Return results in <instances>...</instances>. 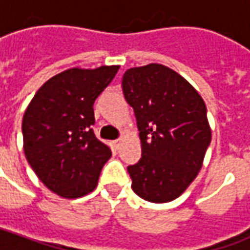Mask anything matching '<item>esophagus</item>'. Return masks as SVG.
Returning <instances> with one entry per match:
<instances>
[{
    "instance_id": "1",
    "label": "esophagus",
    "mask_w": 250,
    "mask_h": 250,
    "mask_svg": "<svg viewBox=\"0 0 250 250\" xmlns=\"http://www.w3.org/2000/svg\"><path fill=\"white\" fill-rule=\"evenodd\" d=\"M122 142H123V138H120V139H116V141L112 142V145H114L115 150H119L120 145H122Z\"/></svg>"
}]
</instances>
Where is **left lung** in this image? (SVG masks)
Returning <instances> with one entry per match:
<instances>
[{"label": "left lung", "mask_w": 250, "mask_h": 250, "mask_svg": "<svg viewBox=\"0 0 250 250\" xmlns=\"http://www.w3.org/2000/svg\"><path fill=\"white\" fill-rule=\"evenodd\" d=\"M122 87L142 143V158L127 167L131 188L148 202H170L198 175L211 141L204 99L162 64L127 69Z\"/></svg>", "instance_id": "8db88e82"}]
</instances>
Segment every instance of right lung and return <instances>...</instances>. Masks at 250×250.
Wrapping results in <instances>:
<instances>
[{"instance_id":"obj_1","label":"right lung","mask_w":250,"mask_h":250,"mask_svg":"<svg viewBox=\"0 0 250 250\" xmlns=\"http://www.w3.org/2000/svg\"><path fill=\"white\" fill-rule=\"evenodd\" d=\"M119 65L71 68L51 77L22 118L24 152L36 175L62 198L95 190L112 152L93 134V103Z\"/></svg>"}]
</instances>
